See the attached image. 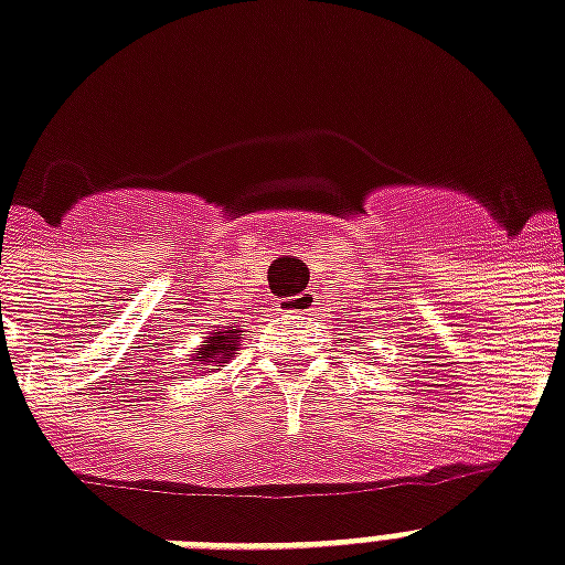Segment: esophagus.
Returning a JSON list of instances; mask_svg holds the SVG:
<instances>
[{"mask_svg":"<svg viewBox=\"0 0 565 565\" xmlns=\"http://www.w3.org/2000/svg\"><path fill=\"white\" fill-rule=\"evenodd\" d=\"M316 307V296H310V292H301V296H292L284 301V310L287 313H310Z\"/></svg>","mask_w":565,"mask_h":565,"instance_id":"34e87169","label":"esophagus"}]
</instances>
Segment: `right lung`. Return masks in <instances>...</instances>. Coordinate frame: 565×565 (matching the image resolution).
I'll return each instance as SVG.
<instances>
[{"mask_svg": "<svg viewBox=\"0 0 565 565\" xmlns=\"http://www.w3.org/2000/svg\"><path fill=\"white\" fill-rule=\"evenodd\" d=\"M237 339H241V330H223V333H211L209 342L203 348H196V362H223L235 354Z\"/></svg>", "mask_w": 565, "mask_h": 565, "instance_id": "right-lung-1", "label": "right lung"}]
</instances>
